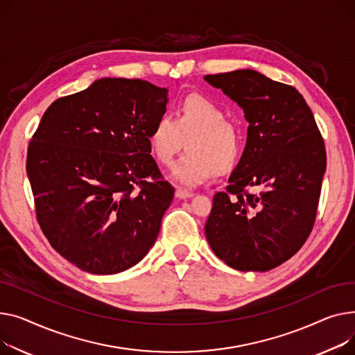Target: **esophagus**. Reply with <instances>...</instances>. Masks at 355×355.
I'll return each mask as SVG.
<instances>
[{"mask_svg": "<svg viewBox=\"0 0 355 355\" xmlns=\"http://www.w3.org/2000/svg\"><path fill=\"white\" fill-rule=\"evenodd\" d=\"M175 196H176L178 199H187V198H192L193 193H192V192H187V191H183V189H176Z\"/></svg>", "mask_w": 355, "mask_h": 355, "instance_id": "obj_1", "label": "esophagus"}]
</instances>
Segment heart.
Listing matches in <instances>:
<instances>
[{
	"label": "heart",
	"mask_w": 355,
	"mask_h": 355,
	"mask_svg": "<svg viewBox=\"0 0 355 355\" xmlns=\"http://www.w3.org/2000/svg\"><path fill=\"white\" fill-rule=\"evenodd\" d=\"M186 140L189 150L176 160L171 178L184 186H196L215 172L226 175L241 157V136L235 124L226 120L219 104L200 94H187L176 106L173 116L160 114L149 133L155 157L169 164Z\"/></svg>",
	"instance_id": "b5f03b06"
}]
</instances>
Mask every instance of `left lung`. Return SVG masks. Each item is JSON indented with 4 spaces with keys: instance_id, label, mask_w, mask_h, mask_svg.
<instances>
[{
    "instance_id": "1",
    "label": "left lung",
    "mask_w": 355,
    "mask_h": 355,
    "mask_svg": "<svg viewBox=\"0 0 355 355\" xmlns=\"http://www.w3.org/2000/svg\"><path fill=\"white\" fill-rule=\"evenodd\" d=\"M203 78L238 103L249 123L245 150L226 191L214 196L205 235L226 265L265 272L295 255L312 231L327 168L324 140L295 87L249 69Z\"/></svg>"
}]
</instances>
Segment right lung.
<instances>
[{
  "label": "right lung",
  "mask_w": 355,
  "mask_h": 355,
  "mask_svg": "<svg viewBox=\"0 0 355 355\" xmlns=\"http://www.w3.org/2000/svg\"><path fill=\"white\" fill-rule=\"evenodd\" d=\"M166 104L168 89L106 77L43 114L27 153L37 220L50 245L81 270L123 272L153 246L175 195L149 146Z\"/></svg>",
  "instance_id": "1"
}]
</instances>
